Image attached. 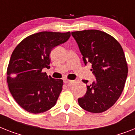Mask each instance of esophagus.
Here are the masks:
<instances>
[{"label": "esophagus", "mask_w": 135, "mask_h": 135, "mask_svg": "<svg viewBox=\"0 0 135 135\" xmlns=\"http://www.w3.org/2000/svg\"><path fill=\"white\" fill-rule=\"evenodd\" d=\"M65 82L69 85H74V83H75V81H71V80H65Z\"/></svg>", "instance_id": "esophagus-1"}]
</instances>
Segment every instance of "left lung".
<instances>
[{"instance_id": "8db88e82", "label": "left lung", "mask_w": 135, "mask_h": 135, "mask_svg": "<svg viewBox=\"0 0 135 135\" xmlns=\"http://www.w3.org/2000/svg\"><path fill=\"white\" fill-rule=\"evenodd\" d=\"M72 36L85 65L92 64L91 71L96 77L87 85L84 97L78 99L79 104L92 113L105 112L116 103L124 88L128 65L123 49L112 36L99 30L77 31L72 32Z\"/></svg>"}]
</instances>
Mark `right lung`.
I'll return each instance as SVG.
<instances>
[{
    "label": "right lung",
    "mask_w": 135,
    "mask_h": 135,
    "mask_svg": "<svg viewBox=\"0 0 135 135\" xmlns=\"http://www.w3.org/2000/svg\"><path fill=\"white\" fill-rule=\"evenodd\" d=\"M70 37V32H38L23 39L12 52L7 71L9 90L27 112L38 114L55 105L63 89V80L53 79L42 70L50 68L52 49Z\"/></svg>",
    "instance_id": "obj_1"
}]
</instances>
